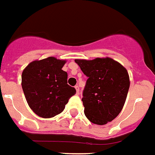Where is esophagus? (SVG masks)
<instances>
[{
  "label": "esophagus",
  "mask_w": 155,
  "mask_h": 155,
  "mask_svg": "<svg viewBox=\"0 0 155 155\" xmlns=\"http://www.w3.org/2000/svg\"><path fill=\"white\" fill-rule=\"evenodd\" d=\"M75 88H76L77 94H78H78L80 93V88H79V86H78V85H76V86H75Z\"/></svg>",
  "instance_id": "esophagus-1"
}]
</instances>
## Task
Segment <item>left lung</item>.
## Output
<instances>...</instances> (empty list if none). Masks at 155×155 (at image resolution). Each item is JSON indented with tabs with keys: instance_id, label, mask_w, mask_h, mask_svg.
<instances>
[{
	"instance_id": "obj_1",
	"label": "left lung",
	"mask_w": 155,
	"mask_h": 155,
	"mask_svg": "<svg viewBox=\"0 0 155 155\" xmlns=\"http://www.w3.org/2000/svg\"><path fill=\"white\" fill-rule=\"evenodd\" d=\"M88 77L82 93L84 114L91 122L105 125L122 110L129 88L126 69L110 58L75 59Z\"/></svg>"
}]
</instances>
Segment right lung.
<instances>
[{"label":"right lung","instance_id":"right-lung-1","mask_svg":"<svg viewBox=\"0 0 155 155\" xmlns=\"http://www.w3.org/2000/svg\"><path fill=\"white\" fill-rule=\"evenodd\" d=\"M66 61L48 57L34 61L22 74V88L33 111L44 118L61 113L76 89L67 84Z\"/></svg>","mask_w":155,"mask_h":155}]
</instances>
